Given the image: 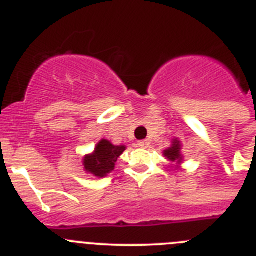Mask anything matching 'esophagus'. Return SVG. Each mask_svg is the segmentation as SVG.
I'll return each mask as SVG.
<instances>
[{
  "instance_id": "esophagus-1",
  "label": "esophagus",
  "mask_w": 256,
  "mask_h": 256,
  "mask_svg": "<svg viewBox=\"0 0 256 256\" xmlns=\"http://www.w3.org/2000/svg\"><path fill=\"white\" fill-rule=\"evenodd\" d=\"M137 146H138V148H146L150 146V142H148V140H144V141H140L138 144H137Z\"/></svg>"
}]
</instances>
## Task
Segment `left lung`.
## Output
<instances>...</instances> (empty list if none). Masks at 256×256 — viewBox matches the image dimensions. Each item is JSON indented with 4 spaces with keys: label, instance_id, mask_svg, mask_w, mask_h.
Returning <instances> with one entry per match:
<instances>
[{
    "label": "left lung",
    "instance_id": "8db88e82",
    "mask_svg": "<svg viewBox=\"0 0 256 256\" xmlns=\"http://www.w3.org/2000/svg\"><path fill=\"white\" fill-rule=\"evenodd\" d=\"M180 141H176L173 142V146H172L170 148H168V150L164 151V155L168 158L170 162H176L177 160L178 162H180Z\"/></svg>",
    "mask_w": 256,
    "mask_h": 256
}]
</instances>
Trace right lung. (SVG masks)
Here are the masks:
<instances>
[{
    "mask_svg": "<svg viewBox=\"0 0 256 256\" xmlns=\"http://www.w3.org/2000/svg\"><path fill=\"white\" fill-rule=\"evenodd\" d=\"M126 150V146H114L106 140L98 142L92 155L84 158V169L96 177H105L106 174L114 170L118 158Z\"/></svg>",
    "mask_w": 256,
    "mask_h": 256,
    "instance_id": "right-lung-1",
    "label": "right lung"
}]
</instances>
